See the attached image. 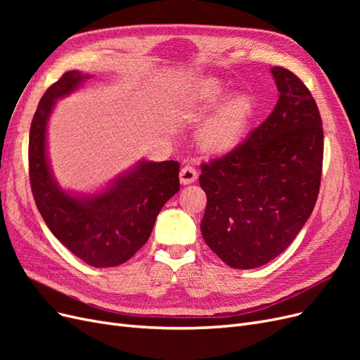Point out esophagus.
I'll use <instances>...</instances> for the list:
<instances>
[{"instance_id":"obj_1","label":"esophagus","mask_w":360,"mask_h":360,"mask_svg":"<svg viewBox=\"0 0 360 360\" xmlns=\"http://www.w3.org/2000/svg\"><path fill=\"white\" fill-rule=\"evenodd\" d=\"M197 179H198V172L193 167L186 165L181 168V171H180V183L181 184H191Z\"/></svg>"}]
</instances>
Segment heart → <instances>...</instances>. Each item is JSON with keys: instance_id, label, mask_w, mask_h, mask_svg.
Segmentation results:
<instances>
[{"instance_id": "b5f03b06", "label": "heart", "mask_w": 360, "mask_h": 360, "mask_svg": "<svg viewBox=\"0 0 360 360\" xmlns=\"http://www.w3.org/2000/svg\"><path fill=\"white\" fill-rule=\"evenodd\" d=\"M231 90L219 79L209 78L192 89L189 103L198 111H210L224 102ZM255 112V102L249 94L228 99L205 120L198 130L200 147L212 155H225L242 144Z\"/></svg>"}]
</instances>
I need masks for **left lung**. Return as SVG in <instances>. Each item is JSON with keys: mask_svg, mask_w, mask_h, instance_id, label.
Masks as SVG:
<instances>
[{"mask_svg": "<svg viewBox=\"0 0 360 360\" xmlns=\"http://www.w3.org/2000/svg\"><path fill=\"white\" fill-rule=\"evenodd\" d=\"M275 110L230 153L201 165L204 242L225 264L255 269L292 243L317 202L323 123L296 75L274 68Z\"/></svg>", "mask_w": 360, "mask_h": 360, "instance_id": "obj_1", "label": "left lung"}]
</instances>
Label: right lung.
<instances>
[{
    "label": "right lung",
    "mask_w": 360,
    "mask_h": 360,
    "mask_svg": "<svg viewBox=\"0 0 360 360\" xmlns=\"http://www.w3.org/2000/svg\"><path fill=\"white\" fill-rule=\"evenodd\" d=\"M89 78L79 70L66 72L40 99L30 129V183L43 221L73 255L93 267H115L146 245L163 204L179 192L180 163L139 160L101 192L64 191L46 153L48 122L56 102Z\"/></svg>",
    "instance_id": "right-lung-1"
}]
</instances>
